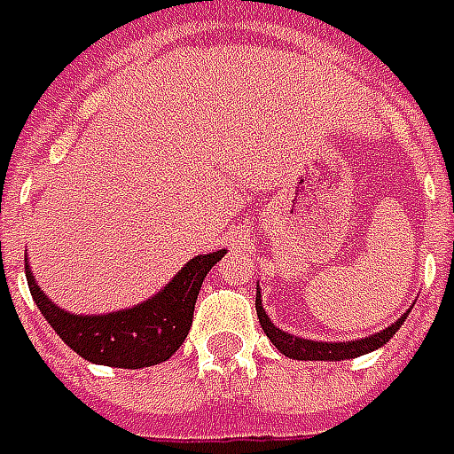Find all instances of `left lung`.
I'll list each match as a JSON object with an SVG mask.
<instances>
[{"mask_svg": "<svg viewBox=\"0 0 454 454\" xmlns=\"http://www.w3.org/2000/svg\"><path fill=\"white\" fill-rule=\"evenodd\" d=\"M256 315H259L262 330L271 340L273 347L281 355L291 356V359H301V362H340V359H355V356L366 355V352H374V349L384 347L391 337L396 335L398 327L408 317V313H403L396 323L388 325L387 330H381V333H376L372 337L352 340V342H315V340H303V337H294L284 333V330H278L263 310L262 294H256Z\"/></svg>", "mask_w": 454, "mask_h": 454, "instance_id": "8db88e82", "label": "left lung"}]
</instances>
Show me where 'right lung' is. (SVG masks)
<instances>
[{"label": "right lung", "instance_id": "add662e5", "mask_svg": "<svg viewBox=\"0 0 454 454\" xmlns=\"http://www.w3.org/2000/svg\"><path fill=\"white\" fill-rule=\"evenodd\" d=\"M224 254L227 249L195 256L153 298L107 315H75L58 308L36 286L28 262L24 269L38 310L73 352L92 364L141 369L166 362L185 342L202 281Z\"/></svg>", "mask_w": 454, "mask_h": 454}]
</instances>
